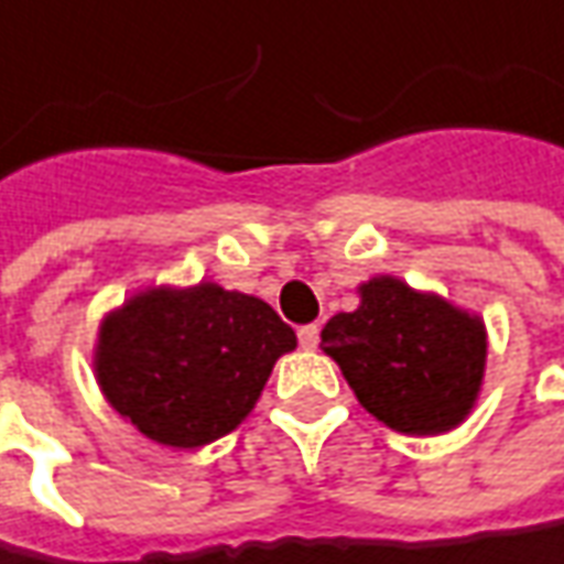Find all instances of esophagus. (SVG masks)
<instances>
[{
	"instance_id": "34e87169",
	"label": "esophagus",
	"mask_w": 564,
	"mask_h": 564,
	"mask_svg": "<svg viewBox=\"0 0 564 564\" xmlns=\"http://www.w3.org/2000/svg\"><path fill=\"white\" fill-rule=\"evenodd\" d=\"M317 343H321V333H317L314 324H308V327H302V330H299V346L305 348V351H314Z\"/></svg>"
}]
</instances>
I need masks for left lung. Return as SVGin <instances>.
Returning <instances> with one entry per match:
<instances>
[{"mask_svg": "<svg viewBox=\"0 0 564 564\" xmlns=\"http://www.w3.org/2000/svg\"><path fill=\"white\" fill-rule=\"evenodd\" d=\"M358 308L321 330L355 398L401 435H444L473 413L488 364L485 321L394 274L358 286Z\"/></svg>", "mask_w": 564, "mask_h": 564, "instance_id": "obj_1", "label": "left lung"}]
</instances>
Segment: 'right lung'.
<instances>
[{
  "instance_id": "right-lung-1",
  "label": "right lung",
  "mask_w": 564,
  "mask_h": 564,
  "mask_svg": "<svg viewBox=\"0 0 564 564\" xmlns=\"http://www.w3.org/2000/svg\"><path fill=\"white\" fill-rule=\"evenodd\" d=\"M296 333L259 296L213 281L144 286L98 327L95 379L126 423L194 451L240 426Z\"/></svg>"
}]
</instances>
